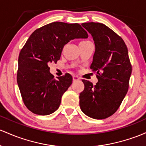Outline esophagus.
<instances>
[{
	"mask_svg": "<svg viewBox=\"0 0 146 146\" xmlns=\"http://www.w3.org/2000/svg\"><path fill=\"white\" fill-rule=\"evenodd\" d=\"M80 78H78V76H73V81H79Z\"/></svg>",
	"mask_w": 146,
	"mask_h": 146,
	"instance_id": "1",
	"label": "esophagus"
}]
</instances>
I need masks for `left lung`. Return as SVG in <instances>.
Instances as JSON below:
<instances>
[{"label":"left lung","instance_id":"8db88e82","mask_svg":"<svg viewBox=\"0 0 146 146\" xmlns=\"http://www.w3.org/2000/svg\"><path fill=\"white\" fill-rule=\"evenodd\" d=\"M82 26L91 34L95 45L92 71L98 82L83 80L84 90L79 96L82 112L95 119L110 117L119 108L127 94L132 65L125 42L103 23H85Z\"/></svg>","mask_w":146,"mask_h":146}]
</instances>
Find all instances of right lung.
<instances>
[{"label": "right lung", "mask_w": 146, "mask_h": 146, "mask_svg": "<svg viewBox=\"0 0 146 146\" xmlns=\"http://www.w3.org/2000/svg\"><path fill=\"white\" fill-rule=\"evenodd\" d=\"M81 25L54 22L36 29L21 50L17 83L24 104L32 112L48 115L59 108L63 94L72 83L70 74L57 79L48 65L60 59L63 47L74 38H87Z\"/></svg>", "instance_id": "add662e5"}]
</instances>
